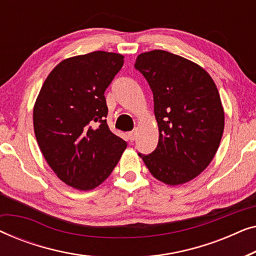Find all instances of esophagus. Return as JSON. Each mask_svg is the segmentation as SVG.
<instances>
[{
	"instance_id": "1",
	"label": "esophagus",
	"mask_w": 256,
	"mask_h": 256,
	"mask_svg": "<svg viewBox=\"0 0 256 256\" xmlns=\"http://www.w3.org/2000/svg\"><path fill=\"white\" fill-rule=\"evenodd\" d=\"M128 138H129V141H130V142L134 141V140L136 138V130L129 132H128Z\"/></svg>"
}]
</instances>
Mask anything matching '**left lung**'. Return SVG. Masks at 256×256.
Returning a JSON list of instances; mask_svg holds the SVG:
<instances>
[{"label": "left lung", "instance_id": "8db88e82", "mask_svg": "<svg viewBox=\"0 0 256 256\" xmlns=\"http://www.w3.org/2000/svg\"><path fill=\"white\" fill-rule=\"evenodd\" d=\"M135 68L154 94L158 144L138 156L156 180L180 185L194 180L214 157L225 113L211 76L180 56L154 50L138 56Z\"/></svg>", "mask_w": 256, "mask_h": 256}]
</instances>
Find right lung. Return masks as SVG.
<instances>
[{
	"label": "right lung",
	"mask_w": 256,
	"mask_h": 256,
	"mask_svg": "<svg viewBox=\"0 0 256 256\" xmlns=\"http://www.w3.org/2000/svg\"><path fill=\"white\" fill-rule=\"evenodd\" d=\"M124 56L94 51L59 62L34 106V129L44 158L60 180L93 190L107 180L127 142L108 128L104 90Z\"/></svg>",
	"instance_id": "obj_1"
}]
</instances>
